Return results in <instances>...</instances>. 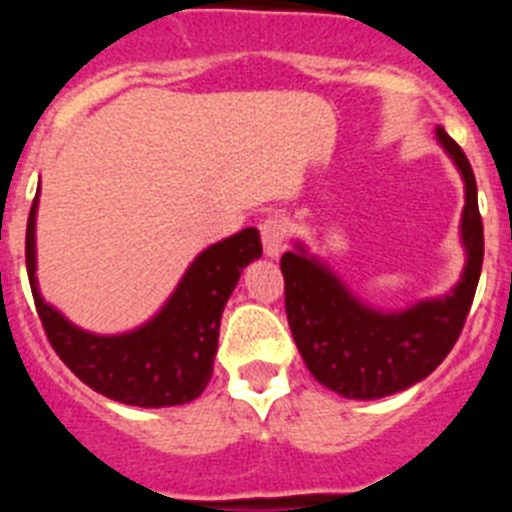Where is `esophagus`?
Instances as JSON below:
<instances>
[{
	"mask_svg": "<svg viewBox=\"0 0 512 512\" xmlns=\"http://www.w3.org/2000/svg\"><path fill=\"white\" fill-rule=\"evenodd\" d=\"M287 217H282L279 212H271L261 220L259 233L261 243H264V253L269 259H277L279 253L284 251V243H287Z\"/></svg>",
	"mask_w": 512,
	"mask_h": 512,
	"instance_id": "34e87169",
	"label": "esophagus"
}]
</instances>
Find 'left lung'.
Segmentation results:
<instances>
[{"instance_id":"left-lung-1","label":"left lung","mask_w":512,"mask_h":512,"mask_svg":"<svg viewBox=\"0 0 512 512\" xmlns=\"http://www.w3.org/2000/svg\"><path fill=\"white\" fill-rule=\"evenodd\" d=\"M436 138L464 176L467 205L461 241L467 266L451 295L400 312H379L356 300L341 279L302 246L282 256L284 305L307 369L328 390L351 400H377L408 390L441 364L459 338L485 259L477 182L467 156L443 128Z\"/></svg>"}]
</instances>
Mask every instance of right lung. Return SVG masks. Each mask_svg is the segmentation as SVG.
Masks as SVG:
<instances>
[{
    "instance_id": "1",
    "label": "right lung",
    "mask_w": 512,
    "mask_h": 512,
    "mask_svg": "<svg viewBox=\"0 0 512 512\" xmlns=\"http://www.w3.org/2000/svg\"><path fill=\"white\" fill-rule=\"evenodd\" d=\"M35 194L27 217L25 261L35 310L53 351L94 392L135 408H171L205 392L220 336V318L243 266L261 256L256 228L202 251L164 310L122 336H94L43 302L35 279Z\"/></svg>"
}]
</instances>
